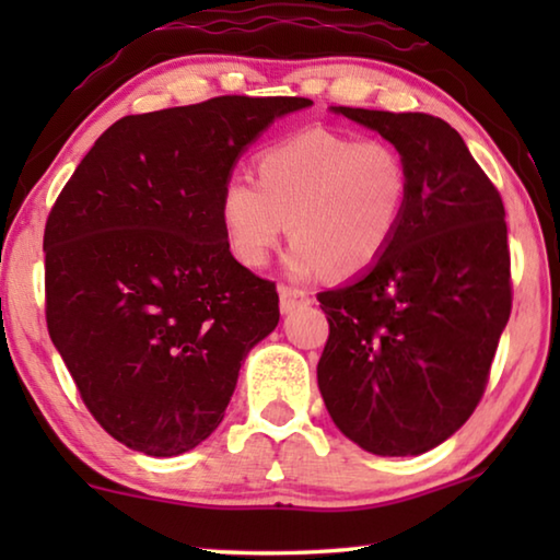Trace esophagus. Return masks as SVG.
Masks as SVG:
<instances>
[{"label":"esophagus","instance_id":"obj_1","mask_svg":"<svg viewBox=\"0 0 560 560\" xmlns=\"http://www.w3.org/2000/svg\"><path fill=\"white\" fill-rule=\"evenodd\" d=\"M306 303H311L308 291L296 289V287H289V283H281V287H279V306H281V314H291L293 308L306 306Z\"/></svg>","mask_w":560,"mask_h":560}]
</instances>
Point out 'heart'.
Returning <instances> with one entry per match:
<instances>
[{
    "mask_svg": "<svg viewBox=\"0 0 560 560\" xmlns=\"http://www.w3.org/2000/svg\"><path fill=\"white\" fill-rule=\"evenodd\" d=\"M259 179L226 177L220 220L246 267L267 264L291 222L287 267L308 277L328 269L353 277L383 257L405 220L412 173L390 140H358L308 128L269 145L257 160Z\"/></svg>",
    "mask_w": 560,
    "mask_h": 560,
    "instance_id": "obj_1",
    "label": "heart"
}]
</instances>
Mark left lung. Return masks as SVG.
<instances>
[{
    "label": "left lung",
    "mask_w": 560,
    "mask_h": 560,
    "mask_svg": "<svg viewBox=\"0 0 560 560\" xmlns=\"http://www.w3.org/2000/svg\"><path fill=\"white\" fill-rule=\"evenodd\" d=\"M402 150L412 197L363 277L320 291L328 340L318 387L336 428L381 457L452 438L485 395L511 314L504 202L450 122L334 108Z\"/></svg>",
    "instance_id": "1"
}]
</instances>
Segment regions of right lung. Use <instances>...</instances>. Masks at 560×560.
I'll return each mask as SVG.
<instances>
[{"mask_svg":"<svg viewBox=\"0 0 560 560\" xmlns=\"http://www.w3.org/2000/svg\"><path fill=\"white\" fill-rule=\"evenodd\" d=\"M308 98L220 96L126 116L56 197L46 326L110 438L175 457L220 428L279 293L232 257L220 195L242 150Z\"/></svg>","mask_w":560,"mask_h":560,"instance_id":"add662e5","label":"right lung"}]
</instances>
